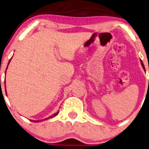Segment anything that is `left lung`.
Instances as JSON below:
<instances>
[{
    "label": "left lung",
    "mask_w": 149,
    "mask_h": 149,
    "mask_svg": "<svg viewBox=\"0 0 149 149\" xmlns=\"http://www.w3.org/2000/svg\"><path fill=\"white\" fill-rule=\"evenodd\" d=\"M140 63H141V65H142V67H143V69H144V64H143V63H142V61H140Z\"/></svg>",
    "instance_id": "left-lung-1"
}]
</instances>
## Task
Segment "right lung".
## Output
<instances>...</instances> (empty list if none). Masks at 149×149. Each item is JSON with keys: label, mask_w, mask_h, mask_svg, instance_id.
<instances>
[{"label": "right lung", "mask_w": 149, "mask_h": 149, "mask_svg": "<svg viewBox=\"0 0 149 149\" xmlns=\"http://www.w3.org/2000/svg\"><path fill=\"white\" fill-rule=\"evenodd\" d=\"M12 57L11 58V59H10V60H9V63H8V65H7V67L6 71H7V67H8L9 64V63H10L11 60H12ZM6 71H5V73H6ZM5 87H6V86H5ZM5 92H6V95H7V91H6V90H5ZM58 113H59V111H57L56 113H54L53 115H52V116H51L48 117V118H45V119H43V120H30V121L33 122H42V121H43V120H47L50 119V118H54V117H55L56 116H57V115L58 114Z\"/></svg>", "instance_id": "right-lung-1"}]
</instances>
